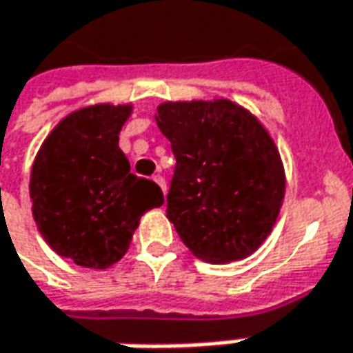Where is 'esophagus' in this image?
<instances>
[{"label":"esophagus","mask_w":353,"mask_h":353,"mask_svg":"<svg viewBox=\"0 0 353 353\" xmlns=\"http://www.w3.org/2000/svg\"><path fill=\"white\" fill-rule=\"evenodd\" d=\"M153 181L159 184V188H161V190H163V194L167 192V184H165V179H163L161 174H157V176H153Z\"/></svg>","instance_id":"esophagus-1"}]
</instances>
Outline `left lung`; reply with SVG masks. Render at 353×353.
Masks as SVG:
<instances>
[{
  "instance_id": "obj_1",
  "label": "left lung",
  "mask_w": 353,
  "mask_h": 353,
  "mask_svg": "<svg viewBox=\"0 0 353 353\" xmlns=\"http://www.w3.org/2000/svg\"><path fill=\"white\" fill-rule=\"evenodd\" d=\"M155 120L176 157L167 217L182 243L212 264L256 252L285 196V169L270 132L229 99L165 101Z\"/></svg>"
}]
</instances>
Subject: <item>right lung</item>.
Listing matches in <instances>:
<instances>
[{"label": "right lung", "mask_w": 353, "mask_h": 353, "mask_svg": "<svg viewBox=\"0 0 353 353\" xmlns=\"http://www.w3.org/2000/svg\"><path fill=\"white\" fill-rule=\"evenodd\" d=\"M132 112V103L73 110L52 128L30 169L28 194L40 235L83 268L116 264L141 215L163 204L159 186L132 174L118 148Z\"/></svg>", "instance_id": "obj_1"}]
</instances>
